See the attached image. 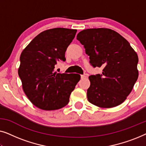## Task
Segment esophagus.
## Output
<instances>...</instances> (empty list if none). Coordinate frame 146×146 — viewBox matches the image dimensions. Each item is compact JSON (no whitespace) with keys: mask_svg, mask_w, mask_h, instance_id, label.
<instances>
[{"mask_svg":"<svg viewBox=\"0 0 146 146\" xmlns=\"http://www.w3.org/2000/svg\"><path fill=\"white\" fill-rule=\"evenodd\" d=\"M85 78H86V76H85V75H81V78H82V79Z\"/></svg>","mask_w":146,"mask_h":146,"instance_id":"1","label":"esophagus"}]
</instances>
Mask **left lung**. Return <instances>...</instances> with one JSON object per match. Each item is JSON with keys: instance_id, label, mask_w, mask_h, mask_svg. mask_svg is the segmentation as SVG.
I'll return each mask as SVG.
<instances>
[{"instance_id": "8db88e82", "label": "left lung", "mask_w": 146, "mask_h": 146, "mask_svg": "<svg viewBox=\"0 0 146 146\" xmlns=\"http://www.w3.org/2000/svg\"><path fill=\"white\" fill-rule=\"evenodd\" d=\"M76 39L84 47L90 63L102 68V74L89 76L88 101L104 108L121 104L138 78L137 53L127 40L110 29L83 30Z\"/></svg>"}]
</instances>
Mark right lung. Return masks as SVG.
I'll return each mask as SVG.
<instances>
[{"label":"right lung","mask_w":146,"mask_h":146,"mask_svg":"<svg viewBox=\"0 0 146 146\" xmlns=\"http://www.w3.org/2000/svg\"><path fill=\"white\" fill-rule=\"evenodd\" d=\"M77 30L55 28L38 35L22 52L18 73L29 100L44 110H55L69 102L80 80L78 74L54 72L58 60H66L65 52Z\"/></svg>","instance_id":"obj_1"}]
</instances>
